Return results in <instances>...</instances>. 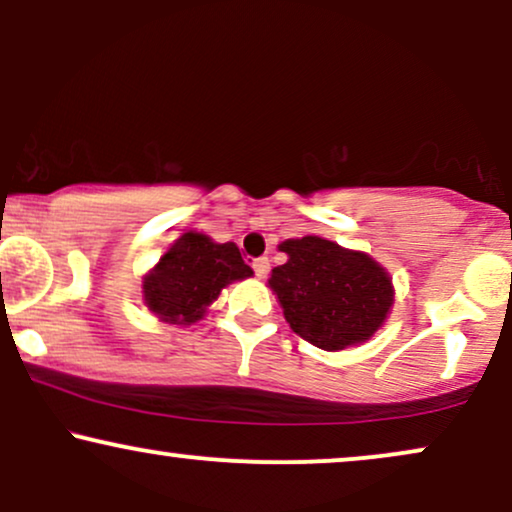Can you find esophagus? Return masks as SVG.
Instances as JSON below:
<instances>
[{
    "instance_id": "esophagus-1",
    "label": "esophagus",
    "mask_w": 512,
    "mask_h": 512,
    "mask_svg": "<svg viewBox=\"0 0 512 512\" xmlns=\"http://www.w3.org/2000/svg\"><path fill=\"white\" fill-rule=\"evenodd\" d=\"M252 269H255V274L260 276V279H264L269 272V260L267 257H257V260H252Z\"/></svg>"
}]
</instances>
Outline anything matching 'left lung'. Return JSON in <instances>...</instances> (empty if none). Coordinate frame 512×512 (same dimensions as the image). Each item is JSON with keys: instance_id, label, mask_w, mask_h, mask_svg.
<instances>
[{"instance_id": "1", "label": "left lung", "mask_w": 512, "mask_h": 512, "mask_svg": "<svg viewBox=\"0 0 512 512\" xmlns=\"http://www.w3.org/2000/svg\"><path fill=\"white\" fill-rule=\"evenodd\" d=\"M289 255L272 269V286L286 322L305 342L339 351L366 342L392 308V281L368 255L317 236L286 240Z\"/></svg>"}]
</instances>
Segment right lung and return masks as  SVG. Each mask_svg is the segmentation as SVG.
<instances>
[{
  "label": "right lung",
  "instance_id": "1",
  "mask_svg": "<svg viewBox=\"0 0 512 512\" xmlns=\"http://www.w3.org/2000/svg\"><path fill=\"white\" fill-rule=\"evenodd\" d=\"M250 274L236 243L185 233L144 279V303L163 322L190 325L219 298L223 286Z\"/></svg>",
  "mask_w": 512,
  "mask_h": 512
}]
</instances>
